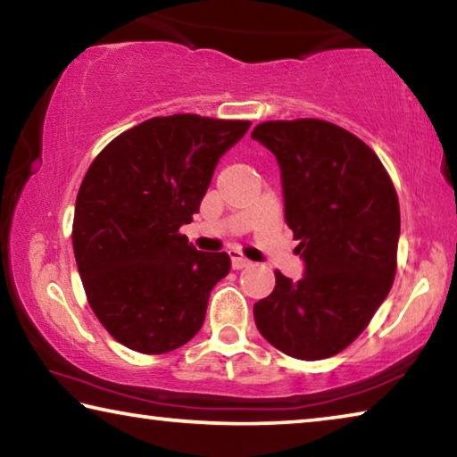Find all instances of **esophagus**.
<instances>
[{
    "instance_id": "1",
    "label": "esophagus",
    "mask_w": 457,
    "mask_h": 457,
    "mask_svg": "<svg viewBox=\"0 0 457 457\" xmlns=\"http://www.w3.org/2000/svg\"><path fill=\"white\" fill-rule=\"evenodd\" d=\"M229 260H231V268L234 270H242L250 266V260H245L239 250H229Z\"/></svg>"
}]
</instances>
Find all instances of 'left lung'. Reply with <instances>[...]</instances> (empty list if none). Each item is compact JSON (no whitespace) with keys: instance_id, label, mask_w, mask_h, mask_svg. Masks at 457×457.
I'll list each match as a JSON object with an SVG mask.
<instances>
[{"instance_id":"left-lung-1","label":"left lung","mask_w":457,"mask_h":457,"mask_svg":"<svg viewBox=\"0 0 457 457\" xmlns=\"http://www.w3.org/2000/svg\"><path fill=\"white\" fill-rule=\"evenodd\" d=\"M252 138L280 165L284 218L298 239L304 276L276 272L253 304L260 335L294 359L346 349L373 319L397 270L399 199L375 151L319 119L268 120Z\"/></svg>"}]
</instances>
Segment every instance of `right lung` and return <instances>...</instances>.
<instances>
[{
	"label": "right lung",
	"mask_w": 457,
	"mask_h": 457,
	"mask_svg": "<svg viewBox=\"0 0 457 457\" xmlns=\"http://www.w3.org/2000/svg\"><path fill=\"white\" fill-rule=\"evenodd\" d=\"M250 120L154 117L108 143L84 175L72 245L88 304L120 345L163 354L197 335L226 252H197L179 234L215 165Z\"/></svg>",
	"instance_id": "1"
}]
</instances>
